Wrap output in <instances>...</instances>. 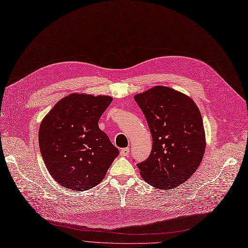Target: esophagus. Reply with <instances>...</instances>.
Returning a JSON list of instances; mask_svg holds the SVG:
<instances>
[{"instance_id": "esophagus-1", "label": "esophagus", "mask_w": 248, "mask_h": 248, "mask_svg": "<svg viewBox=\"0 0 248 248\" xmlns=\"http://www.w3.org/2000/svg\"><path fill=\"white\" fill-rule=\"evenodd\" d=\"M128 154H129V149L128 148L122 149V151H121V155H122V157H126Z\"/></svg>"}]
</instances>
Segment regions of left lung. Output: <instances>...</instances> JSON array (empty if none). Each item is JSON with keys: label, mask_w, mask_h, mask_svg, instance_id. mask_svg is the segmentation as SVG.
<instances>
[{"label": "left lung", "mask_w": 248, "mask_h": 248, "mask_svg": "<svg viewBox=\"0 0 248 248\" xmlns=\"http://www.w3.org/2000/svg\"><path fill=\"white\" fill-rule=\"evenodd\" d=\"M152 134L149 158L137 164L148 184L171 190L186 182L205 152L202 115L187 95L167 86H155L135 95Z\"/></svg>", "instance_id": "8db88e82"}]
</instances>
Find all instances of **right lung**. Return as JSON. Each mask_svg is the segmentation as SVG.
I'll list each match as a JSON object with an SVG mask.
<instances>
[{
  "instance_id": "right-lung-1",
  "label": "right lung",
  "mask_w": 248,
  "mask_h": 248,
  "mask_svg": "<svg viewBox=\"0 0 248 248\" xmlns=\"http://www.w3.org/2000/svg\"><path fill=\"white\" fill-rule=\"evenodd\" d=\"M110 96L72 93L59 100L39 128V146L47 170L74 191L98 185L120 152L98 127Z\"/></svg>"
}]
</instances>
